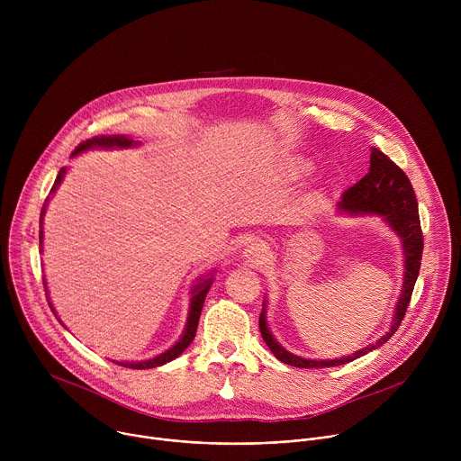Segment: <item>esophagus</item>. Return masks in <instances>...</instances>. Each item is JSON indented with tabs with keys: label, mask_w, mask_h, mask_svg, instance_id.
<instances>
[{
	"label": "esophagus",
	"mask_w": 461,
	"mask_h": 461,
	"mask_svg": "<svg viewBox=\"0 0 461 461\" xmlns=\"http://www.w3.org/2000/svg\"><path fill=\"white\" fill-rule=\"evenodd\" d=\"M268 255V246L265 242H251L246 249H244V258L248 262H260L262 258H267Z\"/></svg>",
	"instance_id": "1"
}]
</instances>
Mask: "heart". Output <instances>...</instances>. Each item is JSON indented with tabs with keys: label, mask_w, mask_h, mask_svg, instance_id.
<instances>
[{
	"label": "heart",
	"mask_w": 461,
	"mask_h": 461,
	"mask_svg": "<svg viewBox=\"0 0 461 461\" xmlns=\"http://www.w3.org/2000/svg\"><path fill=\"white\" fill-rule=\"evenodd\" d=\"M299 171H301V173H304V175H306V173H310V171H312V164H310V162H301Z\"/></svg>",
	"instance_id": "b5f03b06"
}]
</instances>
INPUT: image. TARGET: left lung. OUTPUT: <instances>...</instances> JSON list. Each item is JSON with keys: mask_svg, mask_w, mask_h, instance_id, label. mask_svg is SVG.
<instances>
[{"mask_svg": "<svg viewBox=\"0 0 461 461\" xmlns=\"http://www.w3.org/2000/svg\"><path fill=\"white\" fill-rule=\"evenodd\" d=\"M338 210L339 213H348V215H381L384 217V222L390 226V230L402 239L403 255H405V260H403L405 276H403L402 295L398 299L396 312H393L390 330L384 336H381L374 345H368L339 359H322V361L299 357L288 352L286 348H283L270 332L268 322H267V304H265L258 317V328H260L262 339H265V343L279 361L297 368H324V366L347 365L384 345L393 336V332L398 330L405 317V312L411 303L412 290L420 274L421 253H423V233L420 226L416 193L412 189L409 176L403 173V169L393 164L377 148H372L368 173L343 193Z\"/></svg>", "mask_w": 461, "mask_h": 461, "instance_id": "1", "label": "left lung"}]
</instances>
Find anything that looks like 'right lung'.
<instances>
[{"label":"right lung","mask_w":461,"mask_h":461,"mask_svg":"<svg viewBox=\"0 0 461 461\" xmlns=\"http://www.w3.org/2000/svg\"><path fill=\"white\" fill-rule=\"evenodd\" d=\"M133 146H139V142L131 140L129 137H123V135L105 137V135H102V137H95V139H91V140L82 142V144L73 151V155H71V157H77V155H80L82 151H87V149H93V148L113 149V148H133ZM65 171H68L65 167H61V169H59L58 176H56V180H54V185H52V189H50V194H52V193L58 189V185L61 184V180H63V176H65ZM47 201H49V196H47ZM47 201H45V206H47ZM45 206L41 208L40 226L43 224ZM41 239H43V231H40V246H41ZM212 283H213V277H208V276H206V279H204V281L201 279V283H199V285L193 286V290H191V304H189V313H187V322H185V328H184V334H182V338H180V339H178V341H176L169 350H166V352H162V354L155 356L153 359L137 361V363L120 361L118 365L127 366V368H135V370H144V368L162 366V365H166V363L173 361L175 357H178V356H180V354H182V352L191 345V341L194 339L196 326H199L201 312H203V306H204V299H206V295H208V290H210ZM49 304H50V303H49ZM50 310H54V308L50 306Z\"/></svg>","instance_id":"add662e5"}]
</instances>
